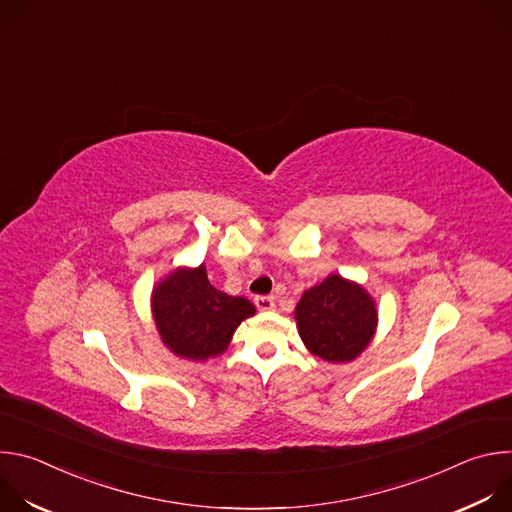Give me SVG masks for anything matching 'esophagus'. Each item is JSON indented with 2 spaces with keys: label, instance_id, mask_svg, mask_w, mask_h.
<instances>
[{
  "label": "esophagus",
  "instance_id": "obj_1",
  "mask_svg": "<svg viewBox=\"0 0 512 512\" xmlns=\"http://www.w3.org/2000/svg\"><path fill=\"white\" fill-rule=\"evenodd\" d=\"M255 306L261 310V312H267V310H273L275 308V300L271 296H257L255 298Z\"/></svg>",
  "mask_w": 512,
  "mask_h": 512
}]
</instances>
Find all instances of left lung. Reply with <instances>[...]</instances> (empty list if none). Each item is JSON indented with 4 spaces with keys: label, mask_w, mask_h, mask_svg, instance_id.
I'll return each instance as SVG.
<instances>
[{
    "label": "left lung",
    "mask_w": 512,
    "mask_h": 512,
    "mask_svg": "<svg viewBox=\"0 0 512 512\" xmlns=\"http://www.w3.org/2000/svg\"><path fill=\"white\" fill-rule=\"evenodd\" d=\"M296 322L310 352L330 362H348L369 346L377 326V310L360 285L330 275L304 291L296 308Z\"/></svg>",
    "instance_id": "8db88e82"
}]
</instances>
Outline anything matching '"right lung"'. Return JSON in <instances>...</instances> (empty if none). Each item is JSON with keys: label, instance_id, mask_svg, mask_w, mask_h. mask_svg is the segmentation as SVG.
I'll return each instance as SVG.
<instances>
[{"label": "right lung", "instance_id": "right-lung-1", "mask_svg": "<svg viewBox=\"0 0 512 512\" xmlns=\"http://www.w3.org/2000/svg\"><path fill=\"white\" fill-rule=\"evenodd\" d=\"M255 314L245 298L216 289L206 267L178 269L154 289V318L164 344L178 356L206 360L221 354L237 326Z\"/></svg>", "mask_w": 512, "mask_h": 512}]
</instances>
